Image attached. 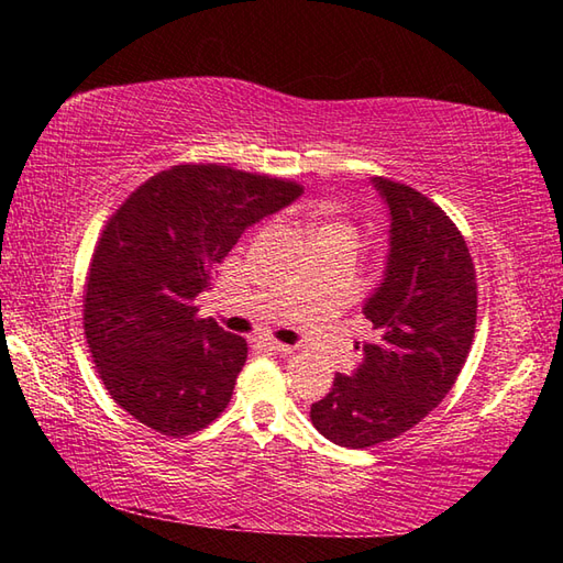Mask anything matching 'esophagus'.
I'll list each match as a JSON object with an SVG mask.
<instances>
[{"mask_svg":"<svg viewBox=\"0 0 563 563\" xmlns=\"http://www.w3.org/2000/svg\"><path fill=\"white\" fill-rule=\"evenodd\" d=\"M261 345L271 352H278V355H292V347L285 345V342H278V340H263Z\"/></svg>","mask_w":563,"mask_h":563,"instance_id":"esophagus-1","label":"esophagus"}]
</instances>
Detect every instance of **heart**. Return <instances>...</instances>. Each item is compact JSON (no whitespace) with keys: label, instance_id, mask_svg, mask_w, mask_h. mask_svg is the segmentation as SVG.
<instances>
[{"label":"heart","instance_id":"1","mask_svg":"<svg viewBox=\"0 0 563 563\" xmlns=\"http://www.w3.org/2000/svg\"><path fill=\"white\" fill-rule=\"evenodd\" d=\"M328 231H350L352 233V228L345 225V223H328V225L320 228V233H328Z\"/></svg>","mask_w":563,"mask_h":563}]
</instances>
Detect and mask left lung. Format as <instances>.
<instances>
[{"label": "left lung", "mask_w": 563, "mask_h": 563, "mask_svg": "<svg viewBox=\"0 0 563 563\" xmlns=\"http://www.w3.org/2000/svg\"><path fill=\"white\" fill-rule=\"evenodd\" d=\"M389 208L385 280L365 302L373 340L355 375L310 407L316 430L367 450L412 430L454 387L476 328V273L464 235L432 198L377 176Z\"/></svg>", "instance_id": "left-lung-1"}]
</instances>
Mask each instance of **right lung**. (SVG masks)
Instances as JSON below:
<instances>
[{"instance_id": "obj_1", "label": "right lung", "mask_w": 563, "mask_h": 563, "mask_svg": "<svg viewBox=\"0 0 563 563\" xmlns=\"http://www.w3.org/2000/svg\"><path fill=\"white\" fill-rule=\"evenodd\" d=\"M302 194L298 180L178 164L144 180L103 225L84 285V338L117 405L166 437L221 417L247 342L196 298L247 225Z\"/></svg>"}]
</instances>
